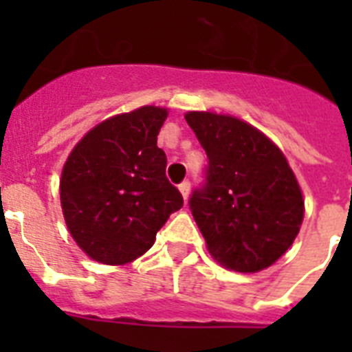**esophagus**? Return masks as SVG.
<instances>
[{"label": "esophagus", "instance_id": "34e87169", "mask_svg": "<svg viewBox=\"0 0 352 352\" xmlns=\"http://www.w3.org/2000/svg\"><path fill=\"white\" fill-rule=\"evenodd\" d=\"M179 192L182 193V197L188 199V195H190V182L188 181L181 182V184H179Z\"/></svg>", "mask_w": 352, "mask_h": 352}]
</instances>
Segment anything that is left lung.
Wrapping results in <instances>:
<instances>
[{"label": "left lung", "mask_w": 352, "mask_h": 352, "mask_svg": "<svg viewBox=\"0 0 352 352\" xmlns=\"http://www.w3.org/2000/svg\"><path fill=\"white\" fill-rule=\"evenodd\" d=\"M208 157L188 201L210 254L235 272H257L289 250L303 221L300 184L276 144L239 118L186 115Z\"/></svg>", "instance_id": "obj_1"}]
</instances>
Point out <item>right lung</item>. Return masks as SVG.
<instances>
[{"label":"right lung","instance_id":"right-lung-1","mask_svg":"<svg viewBox=\"0 0 352 352\" xmlns=\"http://www.w3.org/2000/svg\"><path fill=\"white\" fill-rule=\"evenodd\" d=\"M168 111L144 106L102 122L71 151L60 199L67 228L95 261L124 265L155 243L182 195L166 177L157 135Z\"/></svg>","mask_w":352,"mask_h":352}]
</instances>
